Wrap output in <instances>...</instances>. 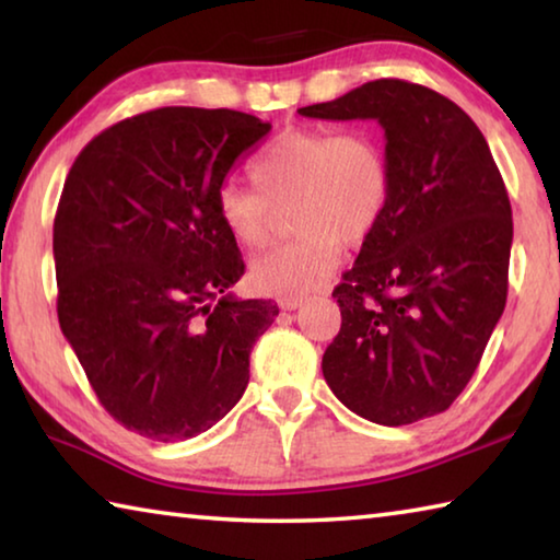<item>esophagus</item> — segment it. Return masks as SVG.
Masks as SVG:
<instances>
[{
    "mask_svg": "<svg viewBox=\"0 0 560 560\" xmlns=\"http://www.w3.org/2000/svg\"><path fill=\"white\" fill-rule=\"evenodd\" d=\"M279 306L283 311H296L303 306V296H281L279 299Z\"/></svg>",
    "mask_w": 560,
    "mask_h": 560,
    "instance_id": "obj_1",
    "label": "esophagus"
}]
</instances>
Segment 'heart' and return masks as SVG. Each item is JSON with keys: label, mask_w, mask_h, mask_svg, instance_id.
Returning a JSON list of instances; mask_svg holds the SVG:
<instances>
[{"label": "heart", "mask_w": 560, "mask_h": 560, "mask_svg": "<svg viewBox=\"0 0 560 560\" xmlns=\"http://www.w3.org/2000/svg\"><path fill=\"white\" fill-rule=\"evenodd\" d=\"M257 187L220 185L217 220L236 244L261 249L273 236V210L293 202L296 240L252 261V283L267 293H308L338 267L340 246H360L383 224L393 200V165L371 130L291 128L249 167Z\"/></svg>", "instance_id": "obj_1"}]
</instances>
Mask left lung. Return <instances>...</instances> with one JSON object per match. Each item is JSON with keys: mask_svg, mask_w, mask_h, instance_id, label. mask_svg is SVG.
<instances>
[{"mask_svg": "<svg viewBox=\"0 0 560 560\" xmlns=\"http://www.w3.org/2000/svg\"><path fill=\"white\" fill-rule=\"evenodd\" d=\"M299 113L375 118L393 165L385 220L334 289L343 324L320 363L326 383L385 428L440 415L506 306L514 222L487 140L457 103L400 79Z\"/></svg>", "mask_w": 560, "mask_h": 560, "instance_id": "8db88e82", "label": "left lung"}]
</instances>
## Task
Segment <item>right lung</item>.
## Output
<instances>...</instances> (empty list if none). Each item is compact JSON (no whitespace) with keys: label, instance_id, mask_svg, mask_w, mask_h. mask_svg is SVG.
<instances>
[{"label":"right lung","instance_id":"1","mask_svg":"<svg viewBox=\"0 0 560 560\" xmlns=\"http://www.w3.org/2000/svg\"><path fill=\"white\" fill-rule=\"evenodd\" d=\"M271 130L249 113L170 106L103 130L54 220L59 324L113 420L158 442L197 438L240 402L279 308L234 299L240 246L214 195Z\"/></svg>","mask_w":560,"mask_h":560}]
</instances>
